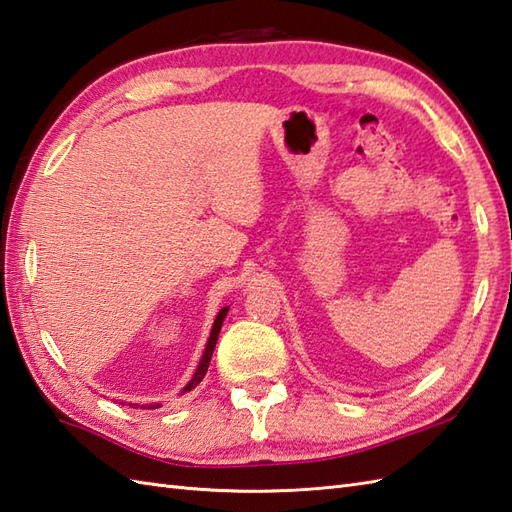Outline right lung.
<instances>
[{
    "label": "right lung",
    "mask_w": 512,
    "mask_h": 512,
    "mask_svg": "<svg viewBox=\"0 0 512 512\" xmlns=\"http://www.w3.org/2000/svg\"><path fill=\"white\" fill-rule=\"evenodd\" d=\"M227 312H229V307H222V310L216 316V320H213V327H211V334H209V340H207V347H205V351H202V358H200V362L196 366V371H194L192 379H189V382L185 384L183 392H189L192 388H196L202 382V379H205L209 362H211V355H213V349H216V342H218V336H220L222 323H224V318H227ZM128 406L139 408V403H128ZM141 408H144V410H157V408H161V403H144V406H141Z\"/></svg>",
    "instance_id": "1"
}]
</instances>
